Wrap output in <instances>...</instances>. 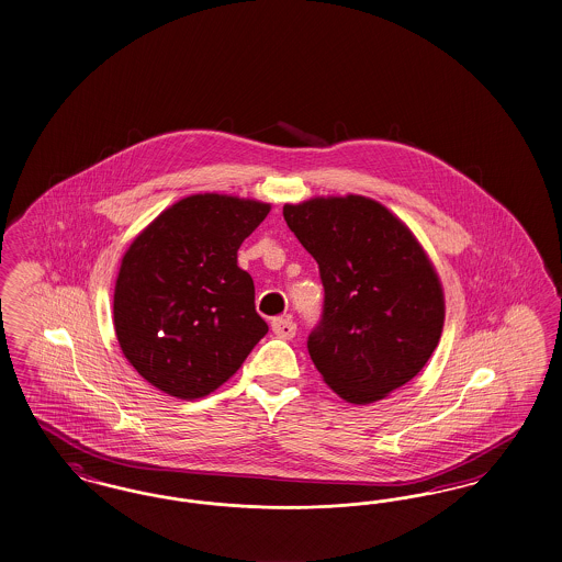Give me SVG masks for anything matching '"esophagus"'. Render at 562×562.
I'll return each instance as SVG.
<instances>
[{"mask_svg":"<svg viewBox=\"0 0 562 562\" xmlns=\"http://www.w3.org/2000/svg\"><path fill=\"white\" fill-rule=\"evenodd\" d=\"M270 327H272L274 336H279V338H283V340H292L293 336H295V323H293L292 318H272Z\"/></svg>","mask_w":562,"mask_h":562,"instance_id":"esophagus-1","label":"esophagus"}]
</instances>
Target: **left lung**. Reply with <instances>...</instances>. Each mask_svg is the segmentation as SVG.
Returning <instances> with one entry per match:
<instances>
[{
  "instance_id": "left-lung-1",
  "label": "left lung",
  "mask_w": 562,
  "mask_h": 562,
  "mask_svg": "<svg viewBox=\"0 0 562 562\" xmlns=\"http://www.w3.org/2000/svg\"><path fill=\"white\" fill-rule=\"evenodd\" d=\"M283 218L317 260L325 290L308 336L325 384L355 405L407 384L432 357L445 321L439 274L414 233L361 195L285 203Z\"/></svg>"
}]
</instances>
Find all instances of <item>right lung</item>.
<instances>
[{
	"label": "right lung",
	"instance_id": "right-lung-1",
	"mask_svg": "<svg viewBox=\"0 0 562 562\" xmlns=\"http://www.w3.org/2000/svg\"><path fill=\"white\" fill-rule=\"evenodd\" d=\"M269 203L203 193L180 199L148 224L122 260L113 323L125 359L148 384L201 398L244 366L269 325L237 249Z\"/></svg>",
	"mask_w": 562,
	"mask_h": 562
}]
</instances>
